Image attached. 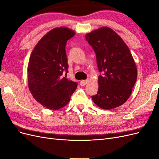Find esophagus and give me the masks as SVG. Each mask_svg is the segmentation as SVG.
I'll return each instance as SVG.
<instances>
[{"label":"esophagus","instance_id":"1","mask_svg":"<svg viewBox=\"0 0 159 159\" xmlns=\"http://www.w3.org/2000/svg\"><path fill=\"white\" fill-rule=\"evenodd\" d=\"M88 80H81V81H80V85H81V86H84V85H85L86 84H88Z\"/></svg>","mask_w":159,"mask_h":159}]
</instances>
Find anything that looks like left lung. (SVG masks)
<instances>
[{
    "label": "left lung",
    "mask_w": 159,
    "mask_h": 159,
    "mask_svg": "<svg viewBox=\"0 0 159 159\" xmlns=\"http://www.w3.org/2000/svg\"><path fill=\"white\" fill-rule=\"evenodd\" d=\"M85 39L93 49L99 75L98 93L91 96L100 108L111 109L129 99L137 78V67L128 46L112 29L102 27Z\"/></svg>",
    "instance_id": "obj_1"
}]
</instances>
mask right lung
Returning a JSON list of instances; mask_svg holds the SVG:
<instances>
[{"label": "right lung", "mask_w": 159, "mask_h": 159, "mask_svg": "<svg viewBox=\"0 0 159 159\" xmlns=\"http://www.w3.org/2000/svg\"><path fill=\"white\" fill-rule=\"evenodd\" d=\"M74 35L75 32L68 28H54L38 42L30 57L28 88L34 98L49 109L66 106L78 86V83L66 78V45Z\"/></svg>", "instance_id": "right-lung-1"}]
</instances>
